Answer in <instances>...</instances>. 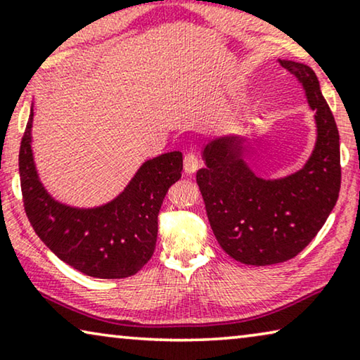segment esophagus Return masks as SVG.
<instances>
[{
    "label": "esophagus",
    "instance_id": "34e87169",
    "mask_svg": "<svg viewBox=\"0 0 360 360\" xmlns=\"http://www.w3.org/2000/svg\"><path fill=\"white\" fill-rule=\"evenodd\" d=\"M199 166H200V161H199V158H197V155L187 153L184 156V171L187 174L195 173V171L199 169Z\"/></svg>",
    "mask_w": 360,
    "mask_h": 360
}]
</instances>
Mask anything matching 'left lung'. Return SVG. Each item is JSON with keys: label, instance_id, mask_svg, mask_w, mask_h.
I'll use <instances>...</instances> for the list:
<instances>
[{"label": "left lung", "instance_id": "1", "mask_svg": "<svg viewBox=\"0 0 360 360\" xmlns=\"http://www.w3.org/2000/svg\"><path fill=\"white\" fill-rule=\"evenodd\" d=\"M305 91L315 112L316 143L302 169L279 179L257 176L245 161V136L225 135L202 150L197 171L214 235L226 255L250 266H271L295 257L325 225L341 187L339 134L315 72L279 60Z\"/></svg>", "mask_w": 360, "mask_h": 360}]
</instances>
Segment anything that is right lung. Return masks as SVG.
Returning <instances> with one entry per match:
<instances>
[{"label":"right lung","instance_id":"obj_1","mask_svg":"<svg viewBox=\"0 0 360 360\" xmlns=\"http://www.w3.org/2000/svg\"><path fill=\"white\" fill-rule=\"evenodd\" d=\"M32 119L30 109L19 150V176L24 209L37 236L86 276L124 279L136 274L153 256L161 204L181 179V151L146 160L115 199L79 209L55 200L40 182L32 153Z\"/></svg>","mask_w":360,"mask_h":360}]
</instances>
